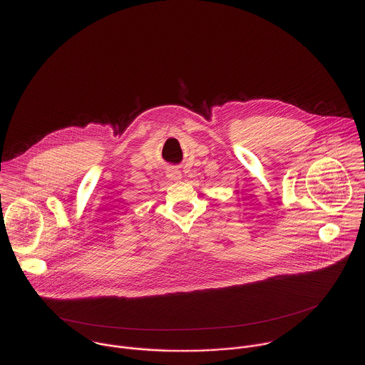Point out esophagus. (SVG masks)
Returning <instances> with one entry per match:
<instances>
[{"label":"esophagus","mask_w":365,"mask_h":365,"mask_svg":"<svg viewBox=\"0 0 365 365\" xmlns=\"http://www.w3.org/2000/svg\"><path fill=\"white\" fill-rule=\"evenodd\" d=\"M167 177H168L170 180H173V181H177V180L181 178V173H180L177 168H170V170L167 171Z\"/></svg>","instance_id":"obj_1"}]
</instances>
